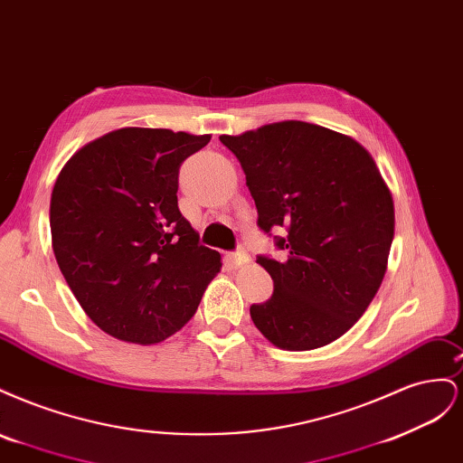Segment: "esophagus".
Here are the masks:
<instances>
[{
	"instance_id": "esophagus-1",
	"label": "esophagus",
	"mask_w": 463,
	"mask_h": 463,
	"mask_svg": "<svg viewBox=\"0 0 463 463\" xmlns=\"http://www.w3.org/2000/svg\"><path fill=\"white\" fill-rule=\"evenodd\" d=\"M228 260L232 262V266L233 269H241V266H245V264H249V255L245 253L243 249H240V250H235V253H230L228 255Z\"/></svg>"
}]
</instances>
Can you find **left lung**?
<instances>
[{
  "instance_id": "8db88e82",
  "label": "left lung",
  "mask_w": 463,
  "mask_h": 463,
  "mask_svg": "<svg viewBox=\"0 0 463 463\" xmlns=\"http://www.w3.org/2000/svg\"><path fill=\"white\" fill-rule=\"evenodd\" d=\"M240 160L259 228H286L284 262L259 257L274 279L250 305L262 335L288 352L338 340L367 311L394 240V201L371 154L352 137L305 121L222 135Z\"/></svg>"
}]
</instances>
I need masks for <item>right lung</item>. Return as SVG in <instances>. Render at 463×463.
<instances>
[{
	"label": "right lung",
	"instance_id": "right-lung-1",
	"mask_svg": "<svg viewBox=\"0 0 463 463\" xmlns=\"http://www.w3.org/2000/svg\"><path fill=\"white\" fill-rule=\"evenodd\" d=\"M210 135L123 128L77 150L52 191V249L94 325L150 345L184 328L220 269L177 206L179 165Z\"/></svg>",
	"mask_w": 463,
	"mask_h": 463
}]
</instances>
